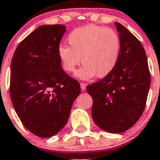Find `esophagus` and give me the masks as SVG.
Wrapping results in <instances>:
<instances>
[{
	"instance_id": "obj_1",
	"label": "esophagus",
	"mask_w": 160,
	"mask_h": 160,
	"mask_svg": "<svg viewBox=\"0 0 160 160\" xmlns=\"http://www.w3.org/2000/svg\"><path fill=\"white\" fill-rule=\"evenodd\" d=\"M86 86H87L86 83H84V82L80 83V88H81L82 90H85V89H86Z\"/></svg>"
}]
</instances>
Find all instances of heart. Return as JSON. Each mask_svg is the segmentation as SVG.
<instances>
[{
  "label": "heart",
  "instance_id": "heart-1",
  "mask_svg": "<svg viewBox=\"0 0 160 160\" xmlns=\"http://www.w3.org/2000/svg\"><path fill=\"white\" fill-rule=\"evenodd\" d=\"M68 42L70 47H58V57L67 72L75 71L82 60L84 67L76 73L80 79L105 77L118 64L121 41L113 29L97 25L78 28L69 34Z\"/></svg>",
  "mask_w": 160,
  "mask_h": 160
}]
</instances>
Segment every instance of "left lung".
Returning a JSON list of instances; mask_svg holds the SVG:
<instances>
[{"instance_id": "8db88e82", "label": "left lung", "mask_w": 160, "mask_h": 160, "mask_svg": "<svg viewBox=\"0 0 160 160\" xmlns=\"http://www.w3.org/2000/svg\"><path fill=\"white\" fill-rule=\"evenodd\" d=\"M121 41L118 64L108 76L89 84L92 118L103 131L121 133L141 118L150 85V73L142 44L128 29L115 23Z\"/></svg>"}]
</instances>
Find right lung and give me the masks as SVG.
Returning a JSON list of instances; mask_svg holds the SVG:
<instances>
[{
  "instance_id": "right-lung-1",
  "label": "right lung",
  "mask_w": 160,
  "mask_h": 160,
  "mask_svg": "<svg viewBox=\"0 0 160 160\" xmlns=\"http://www.w3.org/2000/svg\"><path fill=\"white\" fill-rule=\"evenodd\" d=\"M66 27L42 25L19 42L10 66V93L26 129L39 137L59 132L80 93L77 80L62 67L58 49Z\"/></svg>"
}]
</instances>
